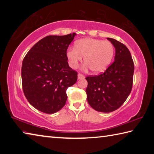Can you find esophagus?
I'll use <instances>...</instances> for the list:
<instances>
[{
	"label": "esophagus",
	"mask_w": 154,
	"mask_h": 154,
	"mask_svg": "<svg viewBox=\"0 0 154 154\" xmlns=\"http://www.w3.org/2000/svg\"><path fill=\"white\" fill-rule=\"evenodd\" d=\"M77 76H78V79H84V78H85V76H84V75H83V74H82V73H79V74H78Z\"/></svg>",
	"instance_id": "obj_1"
}]
</instances>
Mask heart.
Wrapping results in <instances>:
<instances>
[{
    "mask_svg": "<svg viewBox=\"0 0 154 154\" xmlns=\"http://www.w3.org/2000/svg\"><path fill=\"white\" fill-rule=\"evenodd\" d=\"M114 55V46L109 41L85 38L75 41L74 48L66 51L69 64L75 68L84 57V62L95 73L103 72L111 64Z\"/></svg>",
    "mask_w": 154,
    "mask_h": 154,
    "instance_id": "b5f03b06",
    "label": "heart"
}]
</instances>
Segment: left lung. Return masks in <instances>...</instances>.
Instances as JSON below:
<instances>
[{
    "mask_svg": "<svg viewBox=\"0 0 154 154\" xmlns=\"http://www.w3.org/2000/svg\"><path fill=\"white\" fill-rule=\"evenodd\" d=\"M116 49L115 60L98 75L85 77L87 100L94 110L109 113L120 107L131 92L134 66L131 54L124 44L107 38Z\"/></svg>",
    "mask_w": 154,
    "mask_h": 154,
    "instance_id": "1",
    "label": "left lung"
}]
</instances>
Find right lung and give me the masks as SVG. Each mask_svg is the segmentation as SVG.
<instances>
[{
    "instance_id": "right-lung-1",
    "label": "right lung",
    "mask_w": 154,
    "mask_h": 154,
    "mask_svg": "<svg viewBox=\"0 0 154 154\" xmlns=\"http://www.w3.org/2000/svg\"><path fill=\"white\" fill-rule=\"evenodd\" d=\"M76 34L49 35L38 41L22 65V88L31 105L45 113H54L67 100L66 90L77 80V72L68 64L66 51Z\"/></svg>"
}]
</instances>
